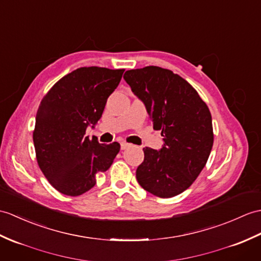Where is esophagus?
<instances>
[{"mask_svg": "<svg viewBox=\"0 0 261 261\" xmlns=\"http://www.w3.org/2000/svg\"><path fill=\"white\" fill-rule=\"evenodd\" d=\"M120 145H121V149H122V150H125V149H128L131 144H130V143H128V142H124V141H123V142H121V143H120Z\"/></svg>", "mask_w": 261, "mask_h": 261, "instance_id": "1", "label": "esophagus"}]
</instances>
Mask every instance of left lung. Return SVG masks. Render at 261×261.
Here are the masks:
<instances>
[{
    "mask_svg": "<svg viewBox=\"0 0 261 261\" xmlns=\"http://www.w3.org/2000/svg\"><path fill=\"white\" fill-rule=\"evenodd\" d=\"M123 79L147 109L163 147L143 148L137 180L144 190L171 198L189 188L204 168L214 144L207 105L185 79L159 66L126 71Z\"/></svg>",
    "mask_w": 261,
    "mask_h": 261,
    "instance_id": "obj_1",
    "label": "left lung"
}]
</instances>
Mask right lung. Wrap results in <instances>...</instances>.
Here are the masks:
<instances>
[{
  "label": "right lung",
  "instance_id": "right-lung-1",
  "mask_svg": "<svg viewBox=\"0 0 261 261\" xmlns=\"http://www.w3.org/2000/svg\"><path fill=\"white\" fill-rule=\"evenodd\" d=\"M123 72L79 68L60 79L40 103L33 131L36 160L48 182L63 195L89 191L96 184V173L107 171L120 151L118 142L91 140L86 130L102 117Z\"/></svg>",
  "mask_w": 261,
  "mask_h": 261
}]
</instances>
